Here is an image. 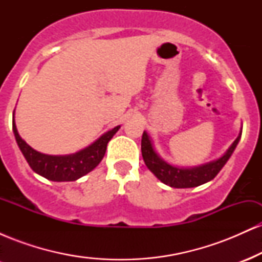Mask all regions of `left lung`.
Returning a JSON list of instances; mask_svg holds the SVG:
<instances>
[{
  "label": "left lung",
  "mask_w": 262,
  "mask_h": 262,
  "mask_svg": "<svg viewBox=\"0 0 262 262\" xmlns=\"http://www.w3.org/2000/svg\"><path fill=\"white\" fill-rule=\"evenodd\" d=\"M242 138V130L230 148L224 152L221 158L209 162L197 165V166H175L161 158L156 152L152 144L151 138L144 130L141 137V155L144 162L154 175L165 185L173 188H191L203 185L210 181L218 175V172L223 169V166L229 160L231 154L235 150L237 143Z\"/></svg>",
  "instance_id": "8db88e82"
}]
</instances>
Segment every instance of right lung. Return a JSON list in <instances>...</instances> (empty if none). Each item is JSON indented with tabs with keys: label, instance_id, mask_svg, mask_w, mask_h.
Returning <instances> with one entry per match:
<instances>
[{
	"label": "right lung",
	"instance_id": "1",
	"mask_svg": "<svg viewBox=\"0 0 262 262\" xmlns=\"http://www.w3.org/2000/svg\"><path fill=\"white\" fill-rule=\"evenodd\" d=\"M13 128L14 138L27 162L31 169L38 175L50 180V181L64 182L76 181L80 177L85 176L100 164L104 154H106L108 141L118 132L121 125H117L111 130L102 134L97 140L93 141L91 145L81 149L80 151L68 155H48L34 150L31 145L26 143L18 134L16 122H14L13 112Z\"/></svg>",
	"mask_w": 262,
	"mask_h": 262
}]
</instances>
